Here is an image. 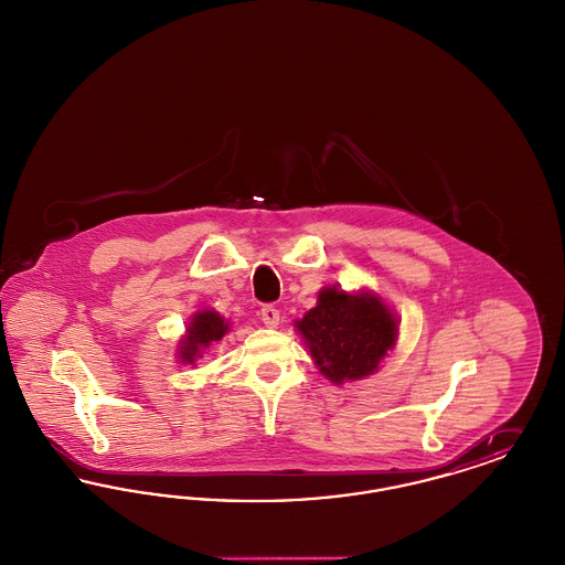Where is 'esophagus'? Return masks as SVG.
Listing matches in <instances>:
<instances>
[{
	"label": "esophagus",
	"instance_id": "1",
	"mask_svg": "<svg viewBox=\"0 0 565 565\" xmlns=\"http://www.w3.org/2000/svg\"><path fill=\"white\" fill-rule=\"evenodd\" d=\"M260 318L267 328H277L279 326V309H275L273 305H267L260 309Z\"/></svg>",
	"mask_w": 565,
	"mask_h": 565
}]
</instances>
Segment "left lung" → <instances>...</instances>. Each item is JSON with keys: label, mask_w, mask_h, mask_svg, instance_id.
Segmentation results:
<instances>
[{"label": "left lung", "mask_w": 565, "mask_h": 565, "mask_svg": "<svg viewBox=\"0 0 565 565\" xmlns=\"http://www.w3.org/2000/svg\"><path fill=\"white\" fill-rule=\"evenodd\" d=\"M295 328L318 371L343 385L375 375L387 351L396 348L401 320L371 290L323 286L316 307L296 320Z\"/></svg>", "instance_id": "obj_1"}]
</instances>
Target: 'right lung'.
<instances>
[{
  "label": "right lung",
  "instance_id": "1",
  "mask_svg": "<svg viewBox=\"0 0 565 565\" xmlns=\"http://www.w3.org/2000/svg\"><path fill=\"white\" fill-rule=\"evenodd\" d=\"M231 328H233L231 322L224 316H220L215 309H199L190 318L184 334L178 341L175 358L182 364L196 366L194 364L196 358H203L205 350H210L226 332H231Z\"/></svg>",
  "mask_w": 565,
  "mask_h": 565
}]
</instances>
